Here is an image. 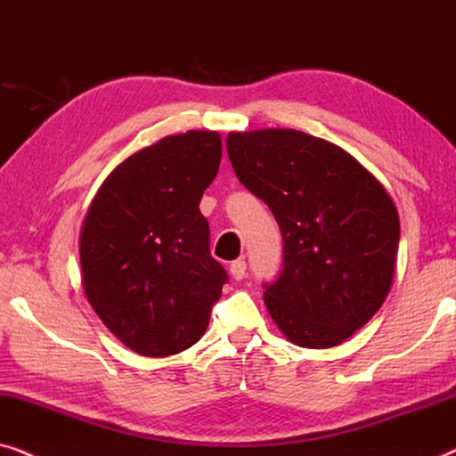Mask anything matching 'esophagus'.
Returning a JSON list of instances; mask_svg holds the SVG:
<instances>
[{
  "instance_id": "esophagus-1",
  "label": "esophagus",
  "mask_w": 456,
  "mask_h": 456,
  "mask_svg": "<svg viewBox=\"0 0 456 456\" xmlns=\"http://www.w3.org/2000/svg\"><path fill=\"white\" fill-rule=\"evenodd\" d=\"M229 273H231V277H233L235 281H241L243 277H246V260L237 258V260L231 262Z\"/></svg>"
}]
</instances>
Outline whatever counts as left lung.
<instances>
[{
    "label": "left lung",
    "instance_id": "1",
    "mask_svg": "<svg viewBox=\"0 0 456 456\" xmlns=\"http://www.w3.org/2000/svg\"><path fill=\"white\" fill-rule=\"evenodd\" d=\"M227 155L283 235V268L265 283L274 324L299 347L343 343L393 285L401 235L393 198L347 151L299 130L231 132Z\"/></svg>",
    "mask_w": 456,
    "mask_h": 456
}]
</instances>
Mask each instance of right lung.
Instances as JSON below:
<instances>
[{
    "instance_id": "obj_1",
    "label": "right lung",
    "mask_w": 456,
    "mask_h": 456,
    "mask_svg": "<svg viewBox=\"0 0 456 456\" xmlns=\"http://www.w3.org/2000/svg\"><path fill=\"white\" fill-rule=\"evenodd\" d=\"M216 132L165 136L115 167L80 231L82 285L126 347L167 357L207 330L229 277L198 204L221 165Z\"/></svg>"
}]
</instances>
